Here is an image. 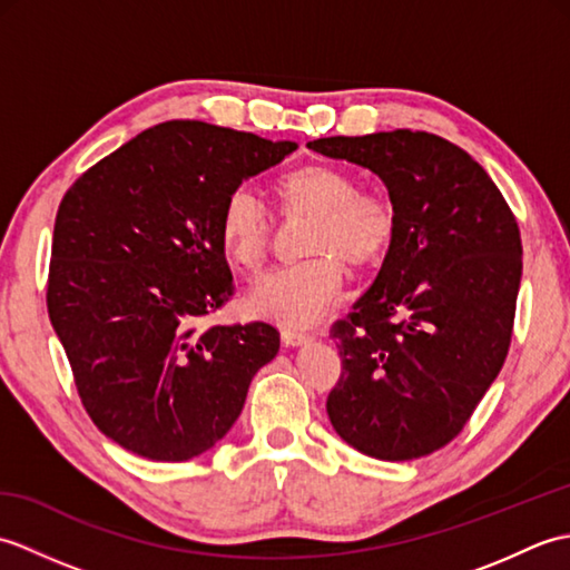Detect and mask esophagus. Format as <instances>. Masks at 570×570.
Masks as SVG:
<instances>
[{
    "mask_svg": "<svg viewBox=\"0 0 570 570\" xmlns=\"http://www.w3.org/2000/svg\"><path fill=\"white\" fill-rule=\"evenodd\" d=\"M311 341V335L304 331H292V328H284L282 331V343L286 347H296V345H304Z\"/></svg>",
    "mask_w": 570,
    "mask_h": 570,
    "instance_id": "esophagus-1",
    "label": "esophagus"
}]
</instances>
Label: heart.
<instances>
[{
  "instance_id": "1",
  "label": "heart",
  "mask_w": 570,
  "mask_h": 570,
  "mask_svg": "<svg viewBox=\"0 0 570 570\" xmlns=\"http://www.w3.org/2000/svg\"><path fill=\"white\" fill-rule=\"evenodd\" d=\"M274 196L286 220L308 217L301 252L308 259L254 284L247 308L288 328H306L331 313L343 294V262L357 269L386 257L396 237V208L382 190L357 188L353 174L306 164L276 180ZM274 223L252 190L235 188L223 203L217 239L229 264L259 272L272 247Z\"/></svg>"
}]
</instances>
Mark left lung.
<instances>
[{
	"mask_svg": "<svg viewBox=\"0 0 570 570\" xmlns=\"http://www.w3.org/2000/svg\"><path fill=\"white\" fill-rule=\"evenodd\" d=\"M308 149L370 168L396 208V237L347 321L328 394L341 439L377 460H414L463 431L512 341L522 237L470 154L429 131L328 137Z\"/></svg>",
	"mask_w": 570,
	"mask_h": 570,
	"instance_id": "left-lung-1",
	"label": "left lung"
}]
</instances>
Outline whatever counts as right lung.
Listing matches in <instances>:
<instances>
[{
    "instance_id": "obj_1",
    "label": "right lung",
    "mask_w": 570,
    "mask_h": 570,
    "mask_svg": "<svg viewBox=\"0 0 570 570\" xmlns=\"http://www.w3.org/2000/svg\"><path fill=\"white\" fill-rule=\"evenodd\" d=\"M296 147L171 119L105 156L60 200L48 316L85 411L127 451L164 463L205 453L276 357L274 325L203 328L200 318L235 292L217 239L225 198Z\"/></svg>"
}]
</instances>
